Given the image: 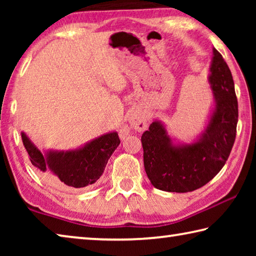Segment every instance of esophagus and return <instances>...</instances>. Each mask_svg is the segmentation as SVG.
I'll list each match as a JSON object with an SVG mask.
<instances>
[{
    "label": "esophagus",
    "instance_id": "obj_1",
    "mask_svg": "<svg viewBox=\"0 0 256 256\" xmlns=\"http://www.w3.org/2000/svg\"><path fill=\"white\" fill-rule=\"evenodd\" d=\"M130 123H131V128L136 130L138 132H144L146 128V115L144 114V110H141L140 108H136L131 112L130 114ZM120 136L124 138L126 136V131L123 130L120 132Z\"/></svg>",
    "mask_w": 256,
    "mask_h": 256
}]
</instances>
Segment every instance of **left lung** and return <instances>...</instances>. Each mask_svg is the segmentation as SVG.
I'll return each mask as SVG.
<instances>
[{
	"mask_svg": "<svg viewBox=\"0 0 256 256\" xmlns=\"http://www.w3.org/2000/svg\"><path fill=\"white\" fill-rule=\"evenodd\" d=\"M210 71L216 107L196 142L174 146L157 120L142 134L144 170L156 188L176 193L200 188L222 170L230 154L236 138L238 102L232 72L216 50Z\"/></svg>",
	"mask_w": 256,
	"mask_h": 256,
	"instance_id": "1",
	"label": "left lung"
}]
</instances>
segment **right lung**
I'll return each mask as SVG.
<instances>
[{
	"mask_svg": "<svg viewBox=\"0 0 256 256\" xmlns=\"http://www.w3.org/2000/svg\"><path fill=\"white\" fill-rule=\"evenodd\" d=\"M21 138L34 166L56 184L70 188H84L99 180L120 142L118 134L112 132L94 138L80 149L50 151L44 156L24 133H21Z\"/></svg>",
	"mask_w": 256,
	"mask_h": 256,
	"instance_id": "add662e5",
	"label": "right lung"
}]
</instances>
